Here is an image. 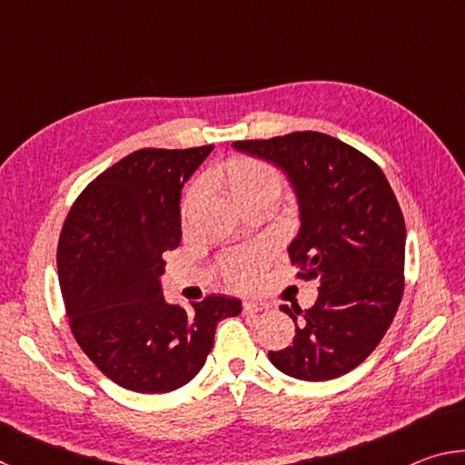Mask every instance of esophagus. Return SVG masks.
Segmentation results:
<instances>
[{"label": "esophagus", "mask_w": 465, "mask_h": 465, "mask_svg": "<svg viewBox=\"0 0 465 465\" xmlns=\"http://www.w3.org/2000/svg\"><path fill=\"white\" fill-rule=\"evenodd\" d=\"M242 310L246 312V313H261V312L269 310V305L262 303V302H243Z\"/></svg>", "instance_id": "esophagus-1"}]
</instances>
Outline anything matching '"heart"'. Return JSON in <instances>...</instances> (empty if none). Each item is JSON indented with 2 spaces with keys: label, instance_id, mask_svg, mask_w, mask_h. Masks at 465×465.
<instances>
[{
  "label": "heart",
  "instance_id": "b5f03b06",
  "mask_svg": "<svg viewBox=\"0 0 465 465\" xmlns=\"http://www.w3.org/2000/svg\"><path fill=\"white\" fill-rule=\"evenodd\" d=\"M215 184L232 196V199L242 204L256 196H279L282 178L279 170L271 166L269 162L258 160L250 155H233L223 166L215 170ZM194 207V194L188 193L183 204H180V215L186 222L188 215ZM222 277L227 285L233 289H250L261 279L262 271V254L258 250L235 252V254L225 256L219 264Z\"/></svg>",
  "mask_w": 465,
  "mask_h": 465
}]
</instances>
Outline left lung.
Segmentation results:
<instances>
[{"label": "left lung", "mask_w": 465, "mask_h": 465, "mask_svg": "<svg viewBox=\"0 0 465 465\" xmlns=\"http://www.w3.org/2000/svg\"><path fill=\"white\" fill-rule=\"evenodd\" d=\"M235 149L287 172L302 209L289 258L303 281H318L313 308L281 305L295 322L293 344L271 363L303 381H326L363 363L388 332L404 293L406 225L381 168L318 131L235 141Z\"/></svg>", "instance_id": "1"}]
</instances>
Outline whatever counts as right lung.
I'll return each mask as SVG.
<instances>
[{
    "label": "right lung",
    "instance_id": "1",
    "mask_svg": "<svg viewBox=\"0 0 465 465\" xmlns=\"http://www.w3.org/2000/svg\"><path fill=\"white\" fill-rule=\"evenodd\" d=\"M213 145L145 147L84 188L59 235L57 269L77 344L108 380L168 393L201 371L215 326L242 303L209 295L191 310L163 299V252L180 243V191Z\"/></svg>",
    "mask_w": 465,
    "mask_h": 465
}]
</instances>
